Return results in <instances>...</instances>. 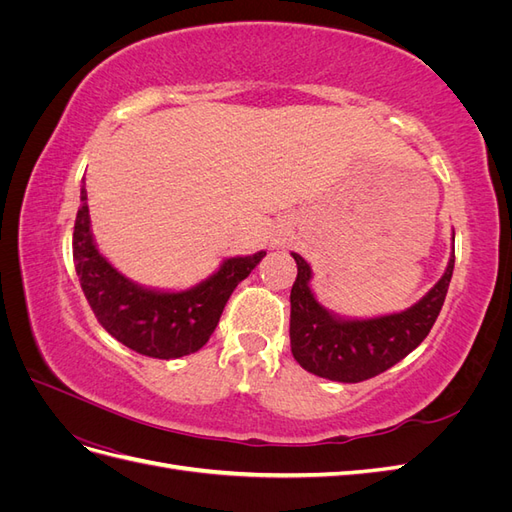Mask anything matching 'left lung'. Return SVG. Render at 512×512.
Listing matches in <instances>:
<instances>
[{
    "instance_id": "obj_1",
    "label": "left lung",
    "mask_w": 512,
    "mask_h": 512,
    "mask_svg": "<svg viewBox=\"0 0 512 512\" xmlns=\"http://www.w3.org/2000/svg\"><path fill=\"white\" fill-rule=\"evenodd\" d=\"M455 241V237H453ZM297 260V280L290 290V348L309 374L335 382H363L399 363L429 335L444 305L455 267V250L440 282L406 312L344 320L324 309L312 288V269Z\"/></svg>"
}]
</instances>
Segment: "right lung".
I'll list each match as a JSON object with an SVG mask.
<instances>
[{
  "label": "right lung",
  "instance_id": "1",
  "mask_svg": "<svg viewBox=\"0 0 512 512\" xmlns=\"http://www.w3.org/2000/svg\"><path fill=\"white\" fill-rule=\"evenodd\" d=\"M72 256L81 288L104 331L138 354L168 361L192 354L209 342L232 290L267 252L226 258L211 277L188 290L143 288L121 275L98 252L91 235L87 192L81 188Z\"/></svg>",
  "mask_w": 512,
  "mask_h": 512
}]
</instances>
